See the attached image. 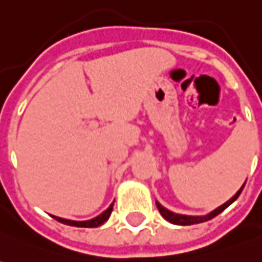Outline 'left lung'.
<instances>
[{
    "instance_id": "8db88e82",
    "label": "left lung",
    "mask_w": 262,
    "mask_h": 262,
    "mask_svg": "<svg viewBox=\"0 0 262 262\" xmlns=\"http://www.w3.org/2000/svg\"><path fill=\"white\" fill-rule=\"evenodd\" d=\"M242 190H244V185H242V188L239 190L238 193L235 194L232 199H230L229 202H226L225 204H222L221 207H217L216 210H213L210 214H207V216H184V214H176V213L169 212V210H167L165 207H162L161 204L157 203V207H158L159 213L167 219L168 222H171V223H174V225H183V226H188V225H194V223H202V222H206V221H210V219H213V217H216L219 213H222L228 206H230V204L233 203L236 199L239 197V194L242 193Z\"/></svg>"
}]
</instances>
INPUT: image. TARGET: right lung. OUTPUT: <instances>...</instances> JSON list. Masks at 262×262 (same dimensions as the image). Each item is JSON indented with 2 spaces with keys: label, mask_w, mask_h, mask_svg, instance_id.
I'll use <instances>...</instances> for the list:
<instances>
[{
  "label": "right lung",
  "mask_w": 262,
  "mask_h": 262,
  "mask_svg": "<svg viewBox=\"0 0 262 262\" xmlns=\"http://www.w3.org/2000/svg\"><path fill=\"white\" fill-rule=\"evenodd\" d=\"M113 204L114 203L110 204V207H108L107 210H104L100 216H97V217L91 219V221L75 222V221H68V219H62V217H56V216H53V217H55L58 222H62V223H65V225H71V226H78V228H97V226L103 225L104 222L110 217V214H112V212H113Z\"/></svg>",
  "instance_id": "right-lung-1"
}]
</instances>
